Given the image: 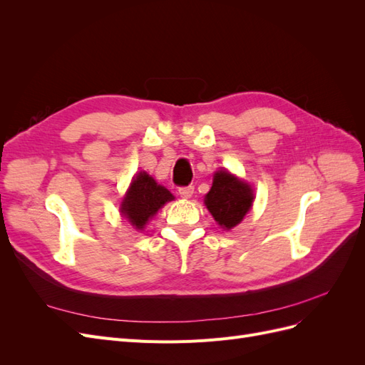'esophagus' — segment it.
<instances>
[{
    "instance_id": "1",
    "label": "esophagus",
    "mask_w": 365,
    "mask_h": 365,
    "mask_svg": "<svg viewBox=\"0 0 365 365\" xmlns=\"http://www.w3.org/2000/svg\"><path fill=\"white\" fill-rule=\"evenodd\" d=\"M193 192H195V187L193 185H187V187H180V190H178V193H180V196L181 197H190L192 195H193Z\"/></svg>"
}]
</instances>
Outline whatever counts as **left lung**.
<instances>
[{
    "label": "left lung",
    "instance_id": "obj_1",
    "mask_svg": "<svg viewBox=\"0 0 365 365\" xmlns=\"http://www.w3.org/2000/svg\"><path fill=\"white\" fill-rule=\"evenodd\" d=\"M252 200L254 193L247 182L227 170H220L215 173L212 189L205 196V205L216 222L230 230L240 224L251 208Z\"/></svg>",
    "mask_w": 365,
    "mask_h": 365
}]
</instances>
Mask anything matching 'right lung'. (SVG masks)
I'll return each instance as SVG.
<instances>
[{
    "instance_id": "obj_1",
    "label": "right lung",
    "mask_w": 365,
    "mask_h": 365,
    "mask_svg": "<svg viewBox=\"0 0 365 365\" xmlns=\"http://www.w3.org/2000/svg\"><path fill=\"white\" fill-rule=\"evenodd\" d=\"M172 200L173 195L168 189L158 185L146 172H140L121 202V213L129 219L132 225L141 230L165 202Z\"/></svg>"
}]
</instances>
